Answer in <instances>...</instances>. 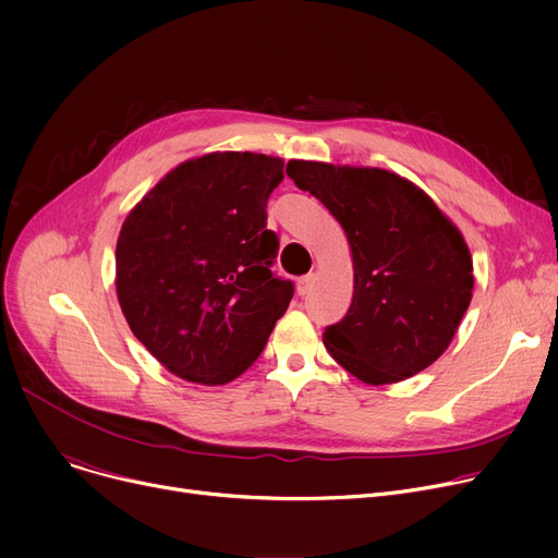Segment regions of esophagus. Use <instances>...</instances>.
Instances as JSON below:
<instances>
[{
	"instance_id": "esophagus-1",
	"label": "esophagus",
	"mask_w": 558,
	"mask_h": 558,
	"mask_svg": "<svg viewBox=\"0 0 558 558\" xmlns=\"http://www.w3.org/2000/svg\"><path fill=\"white\" fill-rule=\"evenodd\" d=\"M312 284H314V276L310 274V276H303V278H299V282H296V291H299V296H307L310 291H312Z\"/></svg>"
}]
</instances>
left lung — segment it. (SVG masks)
Returning <instances> with one entry per match:
<instances>
[{
	"mask_svg": "<svg viewBox=\"0 0 558 558\" xmlns=\"http://www.w3.org/2000/svg\"><path fill=\"white\" fill-rule=\"evenodd\" d=\"M287 175L326 205L353 251V303L324 332L335 362L375 387L434 364L473 299V257L459 228L387 169L289 160Z\"/></svg>",
	"mask_w": 558,
	"mask_h": 558,
	"instance_id": "1",
	"label": "left lung"
}]
</instances>
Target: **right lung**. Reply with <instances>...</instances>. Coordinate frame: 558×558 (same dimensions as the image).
Here are the masks:
<instances>
[{
	"label": "right lung",
	"instance_id": "obj_1",
	"mask_svg": "<svg viewBox=\"0 0 558 558\" xmlns=\"http://www.w3.org/2000/svg\"><path fill=\"white\" fill-rule=\"evenodd\" d=\"M284 162L251 151L192 158L129 213L114 287L137 341L198 385L240 377L267 345L294 284L276 278L267 201Z\"/></svg>",
	"mask_w": 558,
	"mask_h": 558
}]
</instances>
